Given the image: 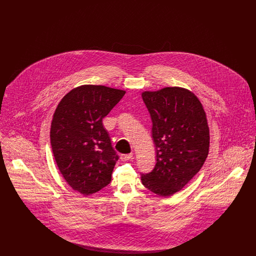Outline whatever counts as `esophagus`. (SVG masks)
Masks as SVG:
<instances>
[{
    "mask_svg": "<svg viewBox=\"0 0 256 256\" xmlns=\"http://www.w3.org/2000/svg\"><path fill=\"white\" fill-rule=\"evenodd\" d=\"M134 158V154H121L120 156V158L122 161H126V160H130Z\"/></svg>",
    "mask_w": 256,
    "mask_h": 256,
    "instance_id": "esophagus-1",
    "label": "esophagus"
}]
</instances>
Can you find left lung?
I'll return each instance as SVG.
<instances>
[{
	"mask_svg": "<svg viewBox=\"0 0 256 256\" xmlns=\"http://www.w3.org/2000/svg\"><path fill=\"white\" fill-rule=\"evenodd\" d=\"M150 112L156 163L142 174L143 185L168 196L182 190L200 170L209 150V128L204 108L195 95L180 87H166L142 94Z\"/></svg>",
	"mask_w": 256,
	"mask_h": 256,
	"instance_id": "left-lung-1",
	"label": "left lung"
}]
</instances>
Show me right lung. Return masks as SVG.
I'll return each mask as SVG.
<instances>
[{
	"mask_svg": "<svg viewBox=\"0 0 256 256\" xmlns=\"http://www.w3.org/2000/svg\"><path fill=\"white\" fill-rule=\"evenodd\" d=\"M124 94L106 86H80L65 95L54 111L50 134L54 156L65 180L84 196L111 182L119 156L102 119Z\"/></svg>",
	"mask_w": 256,
	"mask_h": 256,
	"instance_id": "right-lung-1",
	"label": "right lung"
}]
</instances>
